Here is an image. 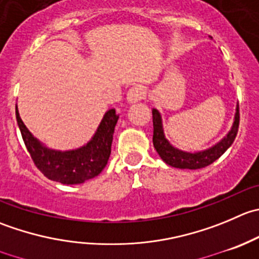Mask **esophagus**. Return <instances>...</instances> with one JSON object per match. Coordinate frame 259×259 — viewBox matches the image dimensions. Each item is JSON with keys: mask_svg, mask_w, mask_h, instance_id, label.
I'll return each mask as SVG.
<instances>
[{"mask_svg": "<svg viewBox=\"0 0 259 259\" xmlns=\"http://www.w3.org/2000/svg\"><path fill=\"white\" fill-rule=\"evenodd\" d=\"M145 94H147V89L142 84H137V86L132 87V89L127 91L126 99L129 102H137L139 100L144 99Z\"/></svg>", "mask_w": 259, "mask_h": 259, "instance_id": "obj_1", "label": "esophagus"}]
</instances>
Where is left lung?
Segmentation results:
<instances>
[{
    "label": "left lung",
    "mask_w": 259,
    "mask_h": 259,
    "mask_svg": "<svg viewBox=\"0 0 259 259\" xmlns=\"http://www.w3.org/2000/svg\"><path fill=\"white\" fill-rule=\"evenodd\" d=\"M153 145L155 150L159 154V157L167 163L168 165L181 169H200L206 165L211 164L212 162L222 157L228 148L233 144L235 137L238 134V127H239V105L237 106L234 122H233L232 130L228 133L227 137L220 140L214 147L209 148L206 150L197 153H188L183 150L177 149L172 147L164 137L162 126V119L158 110L153 109Z\"/></svg>",
    "instance_id": "8db88e82"
}]
</instances>
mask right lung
<instances>
[{
    "mask_svg": "<svg viewBox=\"0 0 259 259\" xmlns=\"http://www.w3.org/2000/svg\"><path fill=\"white\" fill-rule=\"evenodd\" d=\"M16 120L25 147L37 169L47 178L64 185H77L101 173L111 154V143L119 112L109 110L100 122L96 134L83 147L74 150H53L44 147L31 135L20 117L16 106Z\"/></svg>",
    "mask_w": 259,
    "mask_h": 259,
    "instance_id": "1",
    "label": "right lung"
}]
</instances>
